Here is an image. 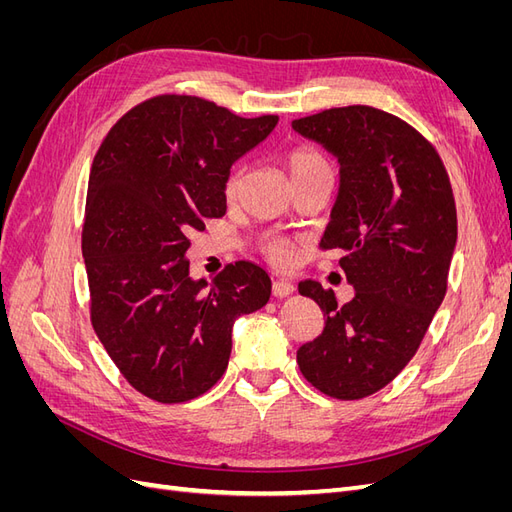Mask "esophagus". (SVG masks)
I'll return each instance as SVG.
<instances>
[{
    "label": "esophagus",
    "mask_w": 512,
    "mask_h": 512,
    "mask_svg": "<svg viewBox=\"0 0 512 512\" xmlns=\"http://www.w3.org/2000/svg\"><path fill=\"white\" fill-rule=\"evenodd\" d=\"M271 292H273V297H288V294H292L294 292V286L290 284V282H286V280H275L273 284H271Z\"/></svg>",
    "instance_id": "esophagus-1"
}]
</instances>
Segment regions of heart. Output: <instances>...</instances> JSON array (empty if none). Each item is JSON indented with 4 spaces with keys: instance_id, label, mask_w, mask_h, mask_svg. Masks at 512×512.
I'll return each mask as SVG.
<instances>
[{
    "instance_id": "heart-1",
    "label": "heart",
    "mask_w": 512,
    "mask_h": 512,
    "mask_svg": "<svg viewBox=\"0 0 512 512\" xmlns=\"http://www.w3.org/2000/svg\"><path fill=\"white\" fill-rule=\"evenodd\" d=\"M284 164L288 168V175H290L292 183H297L305 177H312V175L320 173V170L331 168L327 158H324L318 149L309 147V145H297V147L288 149ZM241 179H243V170L239 166L232 168L228 177L224 179V198L226 200H235L239 196ZM260 254L265 256L269 262H273L275 267H290L297 262L299 243L294 239H286V237H267L260 243Z\"/></svg>"
}]
</instances>
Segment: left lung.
Listing matches in <instances>:
<instances>
[{
  "instance_id": "obj_1",
  "label": "left lung",
  "mask_w": 512,
  "mask_h": 512,
  "mask_svg": "<svg viewBox=\"0 0 512 512\" xmlns=\"http://www.w3.org/2000/svg\"><path fill=\"white\" fill-rule=\"evenodd\" d=\"M339 160V194L322 250H342L354 286L337 305L318 282L299 284L324 329L297 350L305 380L335 399L384 389L421 346L446 294L457 243L451 179L427 138L374 106L329 108L292 121Z\"/></svg>"
}]
</instances>
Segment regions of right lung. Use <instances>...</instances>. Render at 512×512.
Returning <instances> with one entry per match:
<instances>
[{
  "mask_svg": "<svg viewBox=\"0 0 512 512\" xmlns=\"http://www.w3.org/2000/svg\"><path fill=\"white\" fill-rule=\"evenodd\" d=\"M277 119L164 94L130 108L91 164L81 239L91 324L121 376L160 404L207 393L228 367L232 322L269 301L254 262L226 265L207 286L183 256L190 232L226 213L230 166Z\"/></svg>",
  "mask_w": 512,
  "mask_h": 512,
  "instance_id": "1",
  "label": "right lung"
}]
</instances>
